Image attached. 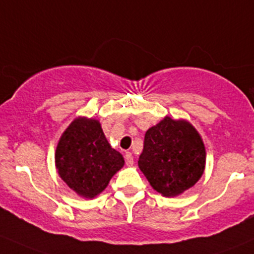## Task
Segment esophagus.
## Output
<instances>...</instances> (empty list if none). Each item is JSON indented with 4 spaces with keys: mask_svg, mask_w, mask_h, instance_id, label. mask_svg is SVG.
<instances>
[{
    "mask_svg": "<svg viewBox=\"0 0 254 254\" xmlns=\"http://www.w3.org/2000/svg\"><path fill=\"white\" fill-rule=\"evenodd\" d=\"M125 159H126V165L127 166L133 165V154H132L131 152H126Z\"/></svg>",
    "mask_w": 254,
    "mask_h": 254,
    "instance_id": "1",
    "label": "esophagus"
}]
</instances>
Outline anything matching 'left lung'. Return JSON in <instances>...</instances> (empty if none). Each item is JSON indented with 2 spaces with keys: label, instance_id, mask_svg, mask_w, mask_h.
I'll use <instances>...</instances> for the list:
<instances>
[{
  "label": "left lung",
  "instance_id": "8db88e82",
  "mask_svg": "<svg viewBox=\"0 0 254 254\" xmlns=\"http://www.w3.org/2000/svg\"><path fill=\"white\" fill-rule=\"evenodd\" d=\"M138 167L154 190L176 197L198 182L206 168V147L186 120L166 116L147 129Z\"/></svg>",
  "mask_w": 254,
  "mask_h": 254
}]
</instances>
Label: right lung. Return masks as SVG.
Returning <instances> with one entry per match:
<instances>
[{"label":"right lung","instance_id":"right-lung-1","mask_svg":"<svg viewBox=\"0 0 254 254\" xmlns=\"http://www.w3.org/2000/svg\"><path fill=\"white\" fill-rule=\"evenodd\" d=\"M55 163L62 181L78 195L91 199L105 190L125 159L108 143L100 121L77 117L60 137Z\"/></svg>","mask_w":254,"mask_h":254}]
</instances>
